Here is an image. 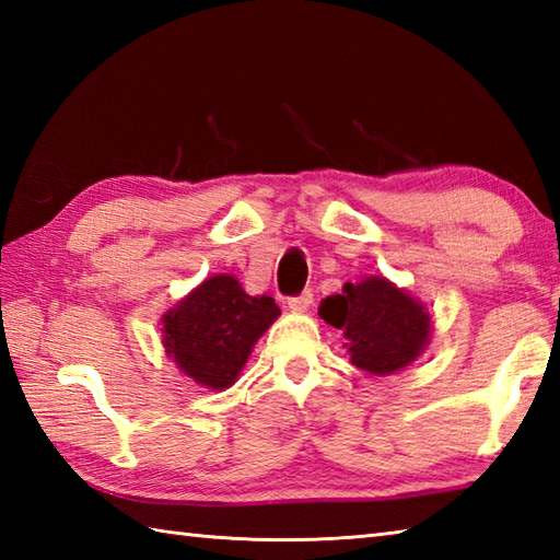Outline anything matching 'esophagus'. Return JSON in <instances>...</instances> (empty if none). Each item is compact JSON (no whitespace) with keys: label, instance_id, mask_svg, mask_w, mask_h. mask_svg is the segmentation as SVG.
<instances>
[{"label":"esophagus","instance_id":"obj_1","mask_svg":"<svg viewBox=\"0 0 560 560\" xmlns=\"http://www.w3.org/2000/svg\"><path fill=\"white\" fill-rule=\"evenodd\" d=\"M311 305H313L311 291H303L301 295H293V299H289V311H293V313H307V307Z\"/></svg>","mask_w":560,"mask_h":560}]
</instances>
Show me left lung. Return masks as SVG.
<instances>
[{
  "instance_id": "left-lung-1",
  "label": "left lung",
  "mask_w": 560,
  "mask_h": 560,
  "mask_svg": "<svg viewBox=\"0 0 560 560\" xmlns=\"http://www.w3.org/2000/svg\"><path fill=\"white\" fill-rule=\"evenodd\" d=\"M319 317L347 337L351 363L371 375L411 365L431 343V311L387 277H363L319 303Z\"/></svg>"
}]
</instances>
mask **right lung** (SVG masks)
<instances>
[{
  "label": "right lung",
  "instance_id": "add662e5",
  "mask_svg": "<svg viewBox=\"0 0 560 560\" xmlns=\"http://www.w3.org/2000/svg\"><path fill=\"white\" fill-rule=\"evenodd\" d=\"M279 315L269 295H249L233 273H213L163 313V349L199 387L229 389Z\"/></svg>",
  "mask_w": 560,
  "mask_h": 560
}]
</instances>
